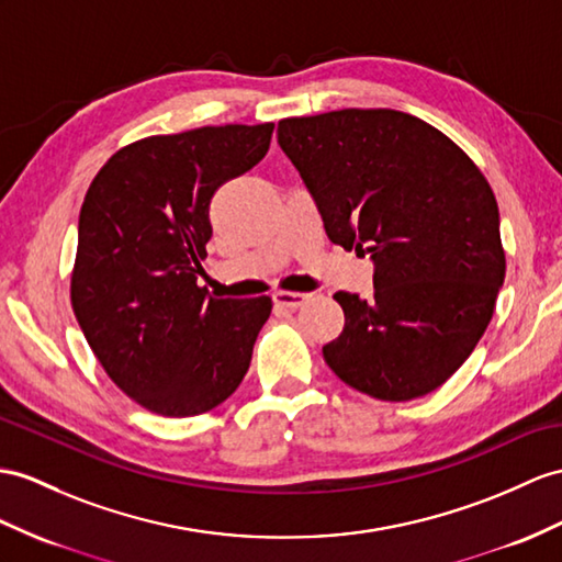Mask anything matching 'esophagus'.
<instances>
[{"mask_svg":"<svg viewBox=\"0 0 562 562\" xmlns=\"http://www.w3.org/2000/svg\"><path fill=\"white\" fill-rule=\"evenodd\" d=\"M271 300H273V305L281 307V310H297V307L305 305L307 295L305 293H291V291H277L271 295Z\"/></svg>","mask_w":562,"mask_h":562,"instance_id":"34e87169","label":"esophagus"}]
</instances>
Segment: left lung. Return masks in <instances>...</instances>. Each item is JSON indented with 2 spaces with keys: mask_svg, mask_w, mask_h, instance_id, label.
Here are the masks:
<instances>
[{
  "mask_svg": "<svg viewBox=\"0 0 562 562\" xmlns=\"http://www.w3.org/2000/svg\"><path fill=\"white\" fill-rule=\"evenodd\" d=\"M277 135L328 240L374 265V297L334 295L346 326L322 348L326 364L379 401L436 391L484 336L505 279L486 178L441 131L395 109L283 119Z\"/></svg>",
  "mask_w": 562,
  "mask_h": 562,
  "instance_id": "obj_1",
  "label": "left lung"
}]
</instances>
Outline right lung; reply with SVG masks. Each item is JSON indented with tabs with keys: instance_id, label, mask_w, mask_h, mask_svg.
<instances>
[{
	"instance_id": "add662e5",
	"label": "right lung",
	"mask_w": 562,
	"mask_h": 562,
	"mask_svg": "<svg viewBox=\"0 0 562 562\" xmlns=\"http://www.w3.org/2000/svg\"><path fill=\"white\" fill-rule=\"evenodd\" d=\"M273 123L153 135L109 159L78 218L71 303L114 384L164 417L224 403L248 372L269 297L200 289L210 202L262 161Z\"/></svg>"
}]
</instances>
